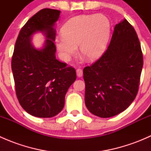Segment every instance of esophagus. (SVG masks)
Wrapping results in <instances>:
<instances>
[{
	"label": "esophagus",
	"instance_id": "34e87169",
	"mask_svg": "<svg viewBox=\"0 0 151 151\" xmlns=\"http://www.w3.org/2000/svg\"><path fill=\"white\" fill-rule=\"evenodd\" d=\"M76 72H77V75L78 77H81L83 76V70L80 69V68H77L76 70Z\"/></svg>",
	"mask_w": 151,
	"mask_h": 151
}]
</instances>
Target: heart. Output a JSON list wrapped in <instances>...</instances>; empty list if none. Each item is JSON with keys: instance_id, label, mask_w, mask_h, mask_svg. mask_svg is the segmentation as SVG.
Masks as SVG:
<instances>
[{"instance_id": "heart-1", "label": "heart", "mask_w": 151, "mask_h": 151, "mask_svg": "<svg viewBox=\"0 0 151 151\" xmlns=\"http://www.w3.org/2000/svg\"><path fill=\"white\" fill-rule=\"evenodd\" d=\"M111 25L103 14H83L68 20L62 35L55 39V46L61 58L68 61L77 52L90 61H95L104 54L109 39Z\"/></svg>"}]
</instances>
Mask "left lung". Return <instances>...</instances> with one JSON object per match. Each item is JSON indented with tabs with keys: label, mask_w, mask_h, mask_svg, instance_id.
Segmentation results:
<instances>
[{
	"label": "left lung",
	"mask_w": 151,
	"mask_h": 151,
	"mask_svg": "<svg viewBox=\"0 0 151 151\" xmlns=\"http://www.w3.org/2000/svg\"><path fill=\"white\" fill-rule=\"evenodd\" d=\"M142 66L137 34L124 19L115 26L101 57L83 69L88 110L100 118H110L127 109L137 94Z\"/></svg>",
	"instance_id": "left-lung-1"
}]
</instances>
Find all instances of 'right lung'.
Wrapping results in <instances>:
<instances>
[{"mask_svg":"<svg viewBox=\"0 0 151 151\" xmlns=\"http://www.w3.org/2000/svg\"><path fill=\"white\" fill-rule=\"evenodd\" d=\"M60 12L43 9L28 19L19 31L12 59L16 95L28 113L38 118H52L63 109L65 96L77 78L73 67L56 59L55 23ZM37 31L46 41L42 49L31 44Z\"/></svg>","mask_w":151,"mask_h":151,"instance_id":"obj_1","label":"right lung"}]
</instances>
